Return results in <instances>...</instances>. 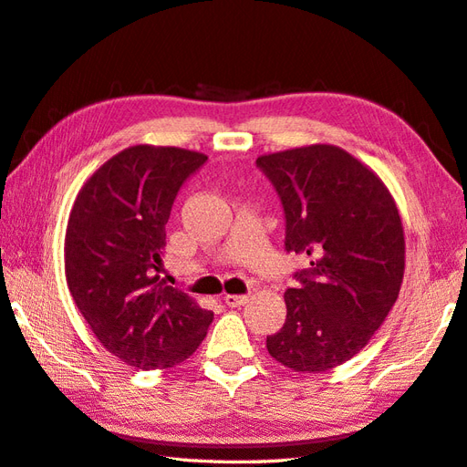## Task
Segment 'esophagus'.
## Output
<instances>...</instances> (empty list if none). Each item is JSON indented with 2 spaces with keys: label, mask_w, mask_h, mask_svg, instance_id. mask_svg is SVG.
Returning <instances> with one entry per match:
<instances>
[{
  "label": "esophagus",
  "mask_w": 467,
  "mask_h": 467,
  "mask_svg": "<svg viewBox=\"0 0 467 467\" xmlns=\"http://www.w3.org/2000/svg\"><path fill=\"white\" fill-rule=\"evenodd\" d=\"M249 301V296H224V304L228 307H241Z\"/></svg>",
  "instance_id": "34e87169"
}]
</instances>
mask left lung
Masks as SVG:
<instances>
[{"mask_svg":"<svg viewBox=\"0 0 467 467\" xmlns=\"http://www.w3.org/2000/svg\"><path fill=\"white\" fill-rule=\"evenodd\" d=\"M285 216V251L307 254L285 291L267 350L296 372H324L368 344L399 297L405 236L380 178L336 145L261 155Z\"/></svg>","mask_w":467,"mask_h":467,"instance_id":"8db88e82","label":"left lung"}]
</instances>
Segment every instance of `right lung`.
Wrapping results in <instances>:
<instances>
[{
    "mask_svg": "<svg viewBox=\"0 0 467 467\" xmlns=\"http://www.w3.org/2000/svg\"><path fill=\"white\" fill-rule=\"evenodd\" d=\"M204 153L133 145L103 163L72 206L64 239L67 283L99 342L130 367L184 362L214 314L160 281L173 200Z\"/></svg>",
    "mask_w": 467,
    "mask_h": 467,
    "instance_id": "add662e5",
    "label": "right lung"
}]
</instances>
